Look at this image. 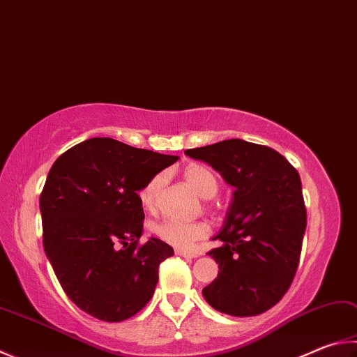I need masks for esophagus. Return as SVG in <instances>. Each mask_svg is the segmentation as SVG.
<instances>
[{
	"mask_svg": "<svg viewBox=\"0 0 357 357\" xmlns=\"http://www.w3.org/2000/svg\"><path fill=\"white\" fill-rule=\"evenodd\" d=\"M174 255H176V256H183V257H190V259L197 257V255H195V252H193V251H187V250H181V248L174 250Z\"/></svg>",
	"mask_w": 357,
	"mask_h": 357,
	"instance_id": "obj_1",
	"label": "esophagus"
}]
</instances>
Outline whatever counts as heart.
I'll list each match as a JSON object with an SVG mask.
<instances>
[{
  "instance_id": "b5f03b06",
  "label": "heart",
  "mask_w": 357,
  "mask_h": 357,
  "mask_svg": "<svg viewBox=\"0 0 357 357\" xmlns=\"http://www.w3.org/2000/svg\"><path fill=\"white\" fill-rule=\"evenodd\" d=\"M184 179L195 189L203 198H212L220 189L218 179L211 168L199 164H190L184 168ZM164 185V174L158 173L151 176L139 190V201L144 209L153 211L158 206V198ZM153 232L160 241L170 243L176 248L185 250L203 241L211 232V226L206 222H183L176 218H164L153 225Z\"/></svg>"
}]
</instances>
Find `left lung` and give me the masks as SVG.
Returning <instances> with one entry per match:
<instances>
[{
  "label": "left lung",
  "mask_w": 357,
  "mask_h": 357,
  "mask_svg": "<svg viewBox=\"0 0 357 357\" xmlns=\"http://www.w3.org/2000/svg\"><path fill=\"white\" fill-rule=\"evenodd\" d=\"M234 185V198L209 251L218 275L203 289L213 309L234 317L259 315L286 295L300 264L306 206L296 168L273 148L241 139L185 150Z\"/></svg>",
  "instance_id": "1"
}]
</instances>
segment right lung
<instances>
[{"label":"right lung","mask_w":357,"mask_h":357,"mask_svg":"<svg viewBox=\"0 0 357 357\" xmlns=\"http://www.w3.org/2000/svg\"><path fill=\"white\" fill-rule=\"evenodd\" d=\"M178 156L109 137L71 146L51 167L40 193L43 248L67 296L102 321H123L151 300L159 265L173 248L140 243L139 190Z\"/></svg>","instance_id":"1"}]
</instances>
